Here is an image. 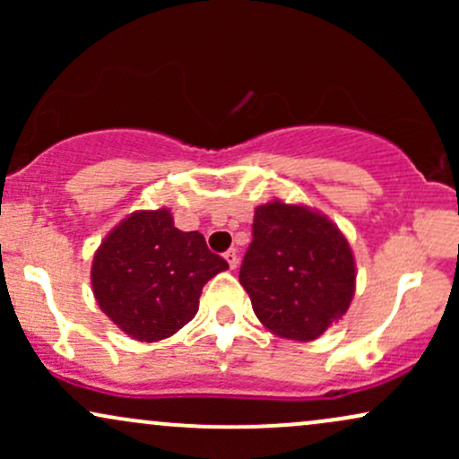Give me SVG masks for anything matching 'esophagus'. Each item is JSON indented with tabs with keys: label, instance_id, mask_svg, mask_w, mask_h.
Returning <instances> with one entry per match:
<instances>
[{
	"label": "esophagus",
	"instance_id": "esophagus-1",
	"mask_svg": "<svg viewBox=\"0 0 459 459\" xmlns=\"http://www.w3.org/2000/svg\"><path fill=\"white\" fill-rule=\"evenodd\" d=\"M224 259H226V263H229L230 270H235V267L239 265V255H237V247H230V250H226Z\"/></svg>",
	"mask_w": 459,
	"mask_h": 459
}]
</instances>
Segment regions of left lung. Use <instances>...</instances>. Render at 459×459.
Returning <instances> with one entry per match:
<instances>
[{
    "label": "left lung",
    "instance_id": "left-lung-1",
    "mask_svg": "<svg viewBox=\"0 0 459 459\" xmlns=\"http://www.w3.org/2000/svg\"><path fill=\"white\" fill-rule=\"evenodd\" d=\"M239 282L267 330L304 343L347 313L356 263L332 220L304 204L273 200L256 207Z\"/></svg>",
    "mask_w": 459,
    "mask_h": 459
}]
</instances>
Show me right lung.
Masks as SVG:
<instances>
[{
  "label": "right lung",
  "mask_w": 459,
  "mask_h": 459,
  "mask_svg": "<svg viewBox=\"0 0 459 459\" xmlns=\"http://www.w3.org/2000/svg\"><path fill=\"white\" fill-rule=\"evenodd\" d=\"M229 270L198 230L183 233L168 209L135 212L94 252L92 291L99 308L131 339L155 343L198 310L207 281Z\"/></svg>",
  "instance_id": "right-lung-1"
}]
</instances>
